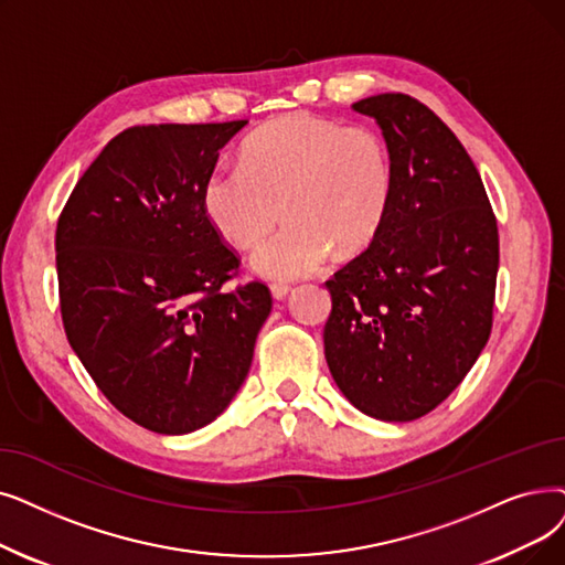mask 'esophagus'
<instances>
[{
	"label": "esophagus",
	"mask_w": 565,
	"mask_h": 565,
	"mask_svg": "<svg viewBox=\"0 0 565 565\" xmlns=\"http://www.w3.org/2000/svg\"><path fill=\"white\" fill-rule=\"evenodd\" d=\"M269 292H273L275 300H286L288 292H290V286H286V284H273V286H269Z\"/></svg>",
	"instance_id": "1"
}]
</instances>
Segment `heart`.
Listing matches in <instances>:
<instances>
[{
    "label": "heart",
    "instance_id": "b5f03b06",
    "mask_svg": "<svg viewBox=\"0 0 565 565\" xmlns=\"http://www.w3.org/2000/svg\"><path fill=\"white\" fill-rule=\"evenodd\" d=\"M392 191L383 138L366 127H343L309 113L258 129L242 150V166H216L203 186L212 226L239 249H254L284 214L288 224L252 256L269 281L311 277L337 247L370 244Z\"/></svg>",
    "mask_w": 565,
    "mask_h": 565
}]
</instances>
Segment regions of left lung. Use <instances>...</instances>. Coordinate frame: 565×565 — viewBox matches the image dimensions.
Segmentation results:
<instances>
[{
  "label": "left lung",
  "mask_w": 565,
  "mask_h": 565,
  "mask_svg": "<svg viewBox=\"0 0 565 565\" xmlns=\"http://www.w3.org/2000/svg\"><path fill=\"white\" fill-rule=\"evenodd\" d=\"M381 127L392 191L360 256L326 281V360L358 411L408 423L469 374L492 332L499 231L457 136L408 94L353 104Z\"/></svg>",
  "instance_id": "left-lung-1"
}]
</instances>
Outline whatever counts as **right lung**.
<instances>
[{
    "label": "right lung",
    "instance_id": "1",
    "mask_svg": "<svg viewBox=\"0 0 565 565\" xmlns=\"http://www.w3.org/2000/svg\"><path fill=\"white\" fill-rule=\"evenodd\" d=\"M244 125L117 134L57 222L71 349L119 413L157 434H191L226 411L273 309L258 281L222 290L239 260L203 205L218 152Z\"/></svg>",
    "mask_w": 565,
    "mask_h": 565
}]
</instances>
